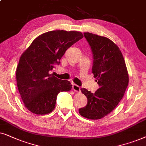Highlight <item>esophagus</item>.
<instances>
[{"instance_id":"1","label":"esophagus","mask_w":146,"mask_h":146,"mask_svg":"<svg viewBox=\"0 0 146 146\" xmlns=\"http://www.w3.org/2000/svg\"><path fill=\"white\" fill-rule=\"evenodd\" d=\"M72 89H73V90L75 91V92H80V87L76 84H73Z\"/></svg>"}]
</instances>
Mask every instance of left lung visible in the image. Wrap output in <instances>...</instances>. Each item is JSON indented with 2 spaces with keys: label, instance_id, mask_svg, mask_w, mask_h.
I'll list each match as a JSON object with an SVG mask.
<instances>
[{
  "label": "left lung",
  "instance_id": "obj_1",
  "mask_svg": "<svg viewBox=\"0 0 146 146\" xmlns=\"http://www.w3.org/2000/svg\"><path fill=\"white\" fill-rule=\"evenodd\" d=\"M84 36L92 50V73L100 88L94 93L81 89L87 104L79 112L87 119H99L111 112L123 98L129 75L121 50L112 40L90 33H84Z\"/></svg>",
  "mask_w": 146,
  "mask_h": 146
}]
</instances>
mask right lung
Masks as SVG:
<instances>
[{
  "label": "right lung",
  "mask_w": 146,
  "mask_h": 146,
  "mask_svg": "<svg viewBox=\"0 0 146 146\" xmlns=\"http://www.w3.org/2000/svg\"><path fill=\"white\" fill-rule=\"evenodd\" d=\"M78 31H52L40 35L21 56L16 71L17 87L25 106L37 115L55 108L58 93L69 91L72 85L50 74L71 45L81 39Z\"/></svg>",
  "instance_id": "right-lung-1"
}]
</instances>
